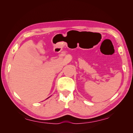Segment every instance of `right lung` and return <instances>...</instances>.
Here are the masks:
<instances>
[{
	"mask_svg": "<svg viewBox=\"0 0 133 133\" xmlns=\"http://www.w3.org/2000/svg\"><path fill=\"white\" fill-rule=\"evenodd\" d=\"M49 97H50V96H49ZM49 97H48V98H47V99H48V98H49Z\"/></svg>",
	"mask_w": 133,
	"mask_h": 133,
	"instance_id": "obj_1",
	"label": "right lung"
}]
</instances>
